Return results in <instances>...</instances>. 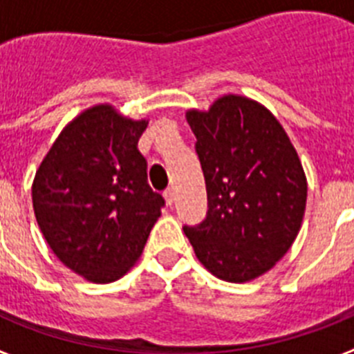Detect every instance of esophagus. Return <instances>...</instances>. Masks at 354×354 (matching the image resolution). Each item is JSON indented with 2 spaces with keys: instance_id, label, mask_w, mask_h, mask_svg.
I'll return each mask as SVG.
<instances>
[{
  "instance_id": "34e87169",
  "label": "esophagus",
  "mask_w": 354,
  "mask_h": 354,
  "mask_svg": "<svg viewBox=\"0 0 354 354\" xmlns=\"http://www.w3.org/2000/svg\"><path fill=\"white\" fill-rule=\"evenodd\" d=\"M162 196H165V202H167L168 205H174V202H175V192H174V189H167Z\"/></svg>"
}]
</instances>
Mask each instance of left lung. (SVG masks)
I'll return each instance as SVG.
<instances>
[{
	"label": "left lung",
	"mask_w": 354,
	"mask_h": 354,
	"mask_svg": "<svg viewBox=\"0 0 354 354\" xmlns=\"http://www.w3.org/2000/svg\"><path fill=\"white\" fill-rule=\"evenodd\" d=\"M204 170L207 216L184 227L196 259L216 278L255 280L289 252L306 205V175L282 124L250 97L227 93L187 109Z\"/></svg>",
	"instance_id": "obj_1"
}]
</instances>
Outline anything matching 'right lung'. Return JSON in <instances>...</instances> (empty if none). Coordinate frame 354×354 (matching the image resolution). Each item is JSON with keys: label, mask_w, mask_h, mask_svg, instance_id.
Listing matches in <instances>:
<instances>
[{"label": "right lung", "mask_w": 354, "mask_h": 354, "mask_svg": "<svg viewBox=\"0 0 354 354\" xmlns=\"http://www.w3.org/2000/svg\"><path fill=\"white\" fill-rule=\"evenodd\" d=\"M149 120L95 104L62 129L31 184L37 223L71 271L93 283L136 264L165 200L147 184L138 140Z\"/></svg>", "instance_id": "1"}]
</instances>
